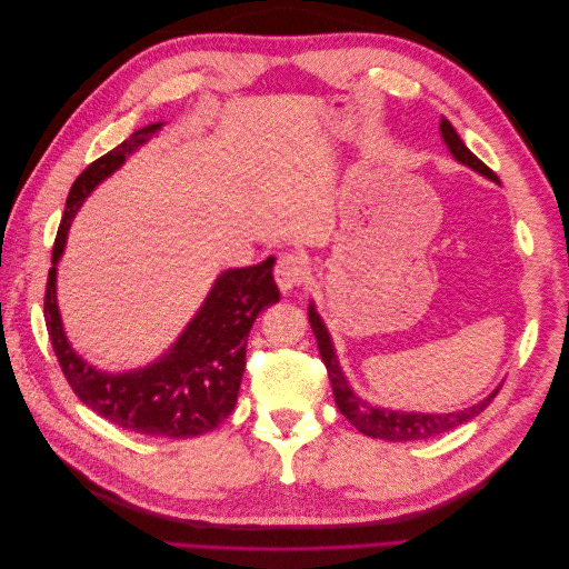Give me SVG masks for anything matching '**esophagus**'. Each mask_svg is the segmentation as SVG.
<instances>
[{
	"mask_svg": "<svg viewBox=\"0 0 569 569\" xmlns=\"http://www.w3.org/2000/svg\"><path fill=\"white\" fill-rule=\"evenodd\" d=\"M308 274H311V268H308V261L306 256L297 253V251H289V253H282L278 266H274V282H278V287L284 291H291L301 287Z\"/></svg>",
	"mask_w": 569,
	"mask_h": 569,
	"instance_id": "esophagus-1",
	"label": "esophagus"
}]
</instances>
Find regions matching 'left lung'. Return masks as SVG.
I'll list each match as a JSON object with an SVG mask.
<instances>
[{"instance_id": "8db88e82", "label": "left lung", "mask_w": 569, "mask_h": 569, "mask_svg": "<svg viewBox=\"0 0 569 569\" xmlns=\"http://www.w3.org/2000/svg\"><path fill=\"white\" fill-rule=\"evenodd\" d=\"M439 130H441V137L443 142L449 144L453 157L475 168L477 173L487 176L489 180H496V173L489 168L481 163L475 153L462 144V140L458 137V132L453 130V126L449 123V120L441 118L439 123ZM308 322H311V330L318 339V351H320V358L322 363L327 368V375H330V382H332V393H335V403L339 408V412L343 418H347L358 432H363L372 439H382V441H420V439H429V437H437V435H443V432H451V429L470 422L472 418H477L481 410H485L498 393V387L493 393H489L485 401L475 403L472 408H465V410H453V412H443V416H435V412H396V410H385V408H372L370 403L360 401L358 396L349 389L347 380H343L341 375V368L337 363V356H335V349H332V341H330V335H327L325 325L320 320V316L316 313V308L311 303V308H308Z\"/></svg>"}]
</instances>
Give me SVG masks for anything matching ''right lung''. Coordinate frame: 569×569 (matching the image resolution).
Listing matches in <instances>:
<instances>
[{"instance_id":"add662e5","label":"right lung","mask_w":569,"mask_h":569,"mask_svg":"<svg viewBox=\"0 0 569 569\" xmlns=\"http://www.w3.org/2000/svg\"><path fill=\"white\" fill-rule=\"evenodd\" d=\"M159 128L161 123L132 132L126 142L92 161L76 178L51 249L44 320L66 382L84 406L130 432L187 439L211 432L237 403L251 325L266 306L280 301L278 284L272 280L274 258L251 268L222 272L173 349L153 366L126 375L99 372L76 356L66 341L57 306L54 266L80 203Z\"/></svg>"}]
</instances>
